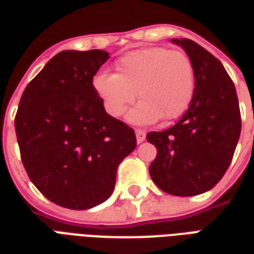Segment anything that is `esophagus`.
I'll list each match as a JSON object with an SVG mask.
<instances>
[{
    "mask_svg": "<svg viewBox=\"0 0 254 254\" xmlns=\"http://www.w3.org/2000/svg\"><path fill=\"white\" fill-rule=\"evenodd\" d=\"M135 135H136V142L142 143L146 139V132L143 129H135Z\"/></svg>",
    "mask_w": 254,
    "mask_h": 254,
    "instance_id": "obj_1",
    "label": "esophagus"
}]
</instances>
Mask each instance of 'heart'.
Wrapping results in <instances>:
<instances>
[{"label": "heart", "instance_id": "heart-1", "mask_svg": "<svg viewBox=\"0 0 254 254\" xmlns=\"http://www.w3.org/2000/svg\"><path fill=\"white\" fill-rule=\"evenodd\" d=\"M93 88L114 118L123 116L138 92L142 100L127 119L132 125H150L162 116L177 119L188 109L195 92V68L190 57L179 50H134L118 59L115 74H97Z\"/></svg>", "mask_w": 254, "mask_h": 254}]
</instances>
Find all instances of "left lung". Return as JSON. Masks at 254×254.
I'll return each mask as SVG.
<instances>
[{"label": "left lung", "mask_w": 254, "mask_h": 254, "mask_svg": "<svg viewBox=\"0 0 254 254\" xmlns=\"http://www.w3.org/2000/svg\"><path fill=\"white\" fill-rule=\"evenodd\" d=\"M195 68L190 108L173 127L147 134L157 147L149 168L155 186L175 196L204 193L230 165L241 134L236 86L218 59L190 39H172Z\"/></svg>", "instance_id": "1"}]
</instances>
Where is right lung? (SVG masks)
<instances>
[{"label":"right lung","mask_w":254,"mask_h":254,"mask_svg":"<svg viewBox=\"0 0 254 254\" xmlns=\"http://www.w3.org/2000/svg\"><path fill=\"white\" fill-rule=\"evenodd\" d=\"M103 50L57 54L24 90L14 128L23 165L49 200L88 210L112 195L116 170L135 149L134 129L105 112L93 77Z\"/></svg>","instance_id":"right-lung-1"}]
</instances>
